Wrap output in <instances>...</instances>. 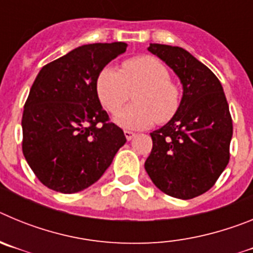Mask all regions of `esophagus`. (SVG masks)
Listing matches in <instances>:
<instances>
[{
    "label": "esophagus",
    "instance_id": "esophagus-1",
    "mask_svg": "<svg viewBox=\"0 0 253 253\" xmlns=\"http://www.w3.org/2000/svg\"><path fill=\"white\" fill-rule=\"evenodd\" d=\"M124 135H125V138H126V140H131L134 137H135V133H133V131H129V130H125Z\"/></svg>",
    "mask_w": 253,
    "mask_h": 253
}]
</instances>
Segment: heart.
Returning a JSON list of instances; mask_svg holds the SVG:
<instances>
[{
	"mask_svg": "<svg viewBox=\"0 0 253 253\" xmlns=\"http://www.w3.org/2000/svg\"><path fill=\"white\" fill-rule=\"evenodd\" d=\"M140 88L134 96L137 105L116 114L114 122L126 130L146 129L154 123L169 122L180 106V90L171 82L167 67L157 58L140 55L125 60L123 69L106 67L96 81V93L102 106L117 113L130 90Z\"/></svg>",
	"mask_w": 253,
	"mask_h": 253,
	"instance_id": "b5f03b06",
	"label": "heart"
}]
</instances>
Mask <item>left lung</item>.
I'll use <instances>...</instances> for the list:
<instances>
[{"mask_svg": "<svg viewBox=\"0 0 253 253\" xmlns=\"http://www.w3.org/2000/svg\"><path fill=\"white\" fill-rule=\"evenodd\" d=\"M148 50L175 72L182 97L171 120L151 133L144 169L162 193L193 199L207 193L229 162V106L216 76L189 51L165 44H149Z\"/></svg>", "mask_w": 253, "mask_h": 253, "instance_id": "1", "label": "left lung"}]
</instances>
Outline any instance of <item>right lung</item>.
I'll use <instances>...</instances> for the list:
<instances>
[{
	"instance_id": "obj_1",
	"label": "right lung",
	"mask_w": 253,
	"mask_h": 253,
	"mask_svg": "<svg viewBox=\"0 0 253 253\" xmlns=\"http://www.w3.org/2000/svg\"><path fill=\"white\" fill-rule=\"evenodd\" d=\"M126 46L86 44L38 73L22 114V153L49 189L73 194L90 187L126 142L96 93L100 72Z\"/></svg>"
}]
</instances>
